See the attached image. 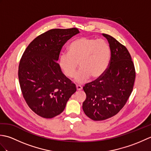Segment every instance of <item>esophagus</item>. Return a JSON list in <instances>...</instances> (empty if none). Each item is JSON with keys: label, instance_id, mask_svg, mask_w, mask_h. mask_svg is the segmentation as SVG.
<instances>
[{"label": "esophagus", "instance_id": "1", "mask_svg": "<svg viewBox=\"0 0 151 151\" xmlns=\"http://www.w3.org/2000/svg\"><path fill=\"white\" fill-rule=\"evenodd\" d=\"M76 90H77V91L81 90V89H82V86H80V85H76Z\"/></svg>", "mask_w": 151, "mask_h": 151}]
</instances>
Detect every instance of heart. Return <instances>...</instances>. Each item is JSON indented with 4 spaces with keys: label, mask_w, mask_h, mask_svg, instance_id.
<instances>
[{
    "label": "heart",
    "mask_w": 151,
    "mask_h": 151,
    "mask_svg": "<svg viewBox=\"0 0 151 151\" xmlns=\"http://www.w3.org/2000/svg\"><path fill=\"white\" fill-rule=\"evenodd\" d=\"M111 56L110 48L104 40L82 37L74 40L68 47V52H62L59 57V65L67 77L75 75L77 84H83L89 78L97 79L106 70Z\"/></svg>",
    "instance_id": "obj_1"
}]
</instances>
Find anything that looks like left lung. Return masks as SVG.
<instances>
[{
  "label": "left lung",
  "instance_id": "1",
  "mask_svg": "<svg viewBox=\"0 0 151 151\" xmlns=\"http://www.w3.org/2000/svg\"><path fill=\"white\" fill-rule=\"evenodd\" d=\"M111 51L109 66L104 75L84 86L86 99L82 109L88 117L102 121L114 116L126 104L136 77L129 50L114 37L102 34Z\"/></svg>",
  "mask_w": 151,
  "mask_h": 151
}]
</instances>
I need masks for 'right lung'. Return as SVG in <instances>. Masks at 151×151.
Here are the masks:
<instances>
[{
	"instance_id": "add662e5",
	"label": "right lung",
	"mask_w": 151,
	"mask_h": 151,
	"mask_svg": "<svg viewBox=\"0 0 151 151\" xmlns=\"http://www.w3.org/2000/svg\"><path fill=\"white\" fill-rule=\"evenodd\" d=\"M78 33L76 28L50 30L35 38L22 54L18 70L22 93L28 106L41 117L60 114L76 91L57 62L63 45Z\"/></svg>"
}]
</instances>
